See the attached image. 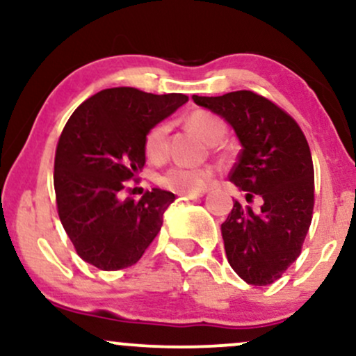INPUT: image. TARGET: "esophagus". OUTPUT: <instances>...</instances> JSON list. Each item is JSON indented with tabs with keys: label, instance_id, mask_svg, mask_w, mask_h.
Returning <instances> with one entry per match:
<instances>
[{
	"label": "esophagus",
	"instance_id": "obj_1",
	"mask_svg": "<svg viewBox=\"0 0 356 356\" xmlns=\"http://www.w3.org/2000/svg\"><path fill=\"white\" fill-rule=\"evenodd\" d=\"M204 195V191L202 192H187V194H181V197L184 199H199Z\"/></svg>",
	"mask_w": 356,
	"mask_h": 356
}]
</instances>
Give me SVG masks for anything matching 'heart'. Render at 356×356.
I'll use <instances>...</instances> for the list:
<instances>
[{
  "label": "heart",
  "instance_id": "1",
  "mask_svg": "<svg viewBox=\"0 0 356 356\" xmlns=\"http://www.w3.org/2000/svg\"><path fill=\"white\" fill-rule=\"evenodd\" d=\"M187 125L194 129L209 144H218L226 136V124L216 113L207 110H195L187 117ZM145 154L150 161L164 162L169 155V125L157 124L145 136ZM214 179L211 169H195L187 165H172L161 175L159 182L165 189L187 194V192H202L209 187Z\"/></svg>",
  "mask_w": 356,
  "mask_h": 356
}]
</instances>
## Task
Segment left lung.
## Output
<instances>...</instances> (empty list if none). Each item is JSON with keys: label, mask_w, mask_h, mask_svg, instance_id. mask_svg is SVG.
Here are the masks:
<instances>
[{"label": "left lung", "mask_w": 356, "mask_h": 356, "mask_svg": "<svg viewBox=\"0 0 356 356\" xmlns=\"http://www.w3.org/2000/svg\"><path fill=\"white\" fill-rule=\"evenodd\" d=\"M192 100L234 129L243 149L231 182L246 192V201L263 199L259 211L234 201L220 224L227 261L248 284L275 283L301 254L313 218L314 170L303 130L251 90Z\"/></svg>", "instance_id": "obj_1"}]
</instances>
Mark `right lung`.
Here are the masks:
<instances>
[{"mask_svg": "<svg viewBox=\"0 0 356 356\" xmlns=\"http://www.w3.org/2000/svg\"><path fill=\"white\" fill-rule=\"evenodd\" d=\"M184 93L107 88L68 118L55 154L56 209L81 259L102 271L136 264L162 227L169 191L152 189L140 201L120 199L127 181L145 164V136L182 107Z\"/></svg>", "mask_w": 356, "mask_h": 356, "instance_id": "obj_1", "label": "right lung"}]
</instances>
